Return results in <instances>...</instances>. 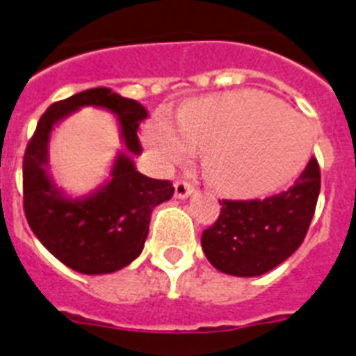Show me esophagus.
Masks as SVG:
<instances>
[{
  "mask_svg": "<svg viewBox=\"0 0 356 356\" xmlns=\"http://www.w3.org/2000/svg\"><path fill=\"white\" fill-rule=\"evenodd\" d=\"M193 193H194V187L188 184V181H185V180L175 181V196L178 197V200H184V197L191 196Z\"/></svg>",
  "mask_w": 356,
  "mask_h": 356,
  "instance_id": "esophagus-1",
  "label": "esophagus"
}]
</instances>
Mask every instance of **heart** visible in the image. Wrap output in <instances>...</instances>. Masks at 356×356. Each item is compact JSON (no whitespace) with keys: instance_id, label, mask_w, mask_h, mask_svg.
<instances>
[{"instance_id":"obj_1","label":"heart","mask_w":356,"mask_h":356,"mask_svg":"<svg viewBox=\"0 0 356 356\" xmlns=\"http://www.w3.org/2000/svg\"><path fill=\"white\" fill-rule=\"evenodd\" d=\"M144 140L163 168L185 163L203 149V171L213 187L254 196L292 180L310 155V130L294 110L259 90H232L188 99L178 122L156 114Z\"/></svg>"}]
</instances>
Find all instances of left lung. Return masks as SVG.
Returning <instances> with one entry per match:
<instances>
[{
    "mask_svg": "<svg viewBox=\"0 0 356 356\" xmlns=\"http://www.w3.org/2000/svg\"><path fill=\"white\" fill-rule=\"evenodd\" d=\"M319 191V163L310 159L284 193L264 200H219L217 221L201 235L209 262L232 276H260L275 269L301 246Z\"/></svg>",
    "mask_w": 356,
    "mask_h": 356,
    "instance_id": "1",
    "label": "left lung"
}]
</instances>
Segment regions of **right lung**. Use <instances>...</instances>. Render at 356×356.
Returning <instances> with one entry per match:
<instances>
[{"instance_id": "obj_1", "label": "right lung", "mask_w": 356, "mask_h": 356, "mask_svg": "<svg viewBox=\"0 0 356 356\" xmlns=\"http://www.w3.org/2000/svg\"><path fill=\"white\" fill-rule=\"evenodd\" d=\"M81 106L110 109L120 121L128 154H120L105 186L83 198H67L49 175L47 144L56 122ZM147 112L135 99L97 87L48 106L37 122L23 159V205L26 221L42 246L81 275H106L143 253L151 212L172 197L168 180L140 175L128 155H140V121Z\"/></svg>"}]
</instances>
